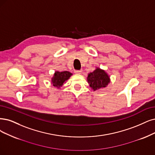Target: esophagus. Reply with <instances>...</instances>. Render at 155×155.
<instances>
[{
  "instance_id": "1",
  "label": "esophagus",
  "mask_w": 155,
  "mask_h": 155,
  "mask_svg": "<svg viewBox=\"0 0 155 155\" xmlns=\"http://www.w3.org/2000/svg\"><path fill=\"white\" fill-rule=\"evenodd\" d=\"M75 73H77V74H81L82 73V70H77V71H75Z\"/></svg>"
}]
</instances>
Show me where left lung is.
Here are the masks:
<instances>
[{"mask_svg": "<svg viewBox=\"0 0 155 155\" xmlns=\"http://www.w3.org/2000/svg\"><path fill=\"white\" fill-rule=\"evenodd\" d=\"M87 80L93 91L106 87L110 81L108 74L99 68H96L94 71L89 73Z\"/></svg>", "mask_w": 155, "mask_h": 155, "instance_id": "obj_1", "label": "left lung"}]
</instances>
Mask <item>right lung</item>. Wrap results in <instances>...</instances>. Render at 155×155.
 <instances>
[{
	"mask_svg": "<svg viewBox=\"0 0 155 155\" xmlns=\"http://www.w3.org/2000/svg\"><path fill=\"white\" fill-rule=\"evenodd\" d=\"M72 75V73L70 71H56L54 74V77L51 78V83L54 87H60L64 84V83L70 78Z\"/></svg>",
	"mask_w": 155,
	"mask_h": 155,
	"instance_id": "add662e5",
	"label": "right lung"
}]
</instances>
